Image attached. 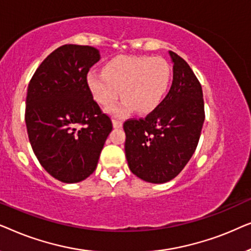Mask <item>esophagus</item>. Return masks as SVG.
Wrapping results in <instances>:
<instances>
[{
    "label": "esophagus",
    "mask_w": 251,
    "mask_h": 251,
    "mask_svg": "<svg viewBox=\"0 0 251 251\" xmlns=\"http://www.w3.org/2000/svg\"><path fill=\"white\" fill-rule=\"evenodd\" d=\"M122 126H123V122L121 120L113 119V126H114V128H122Z\"/></svg>",
    "instance_id": "1"
}]
</instances>
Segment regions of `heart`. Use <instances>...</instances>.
I'll return each instance as SVG.
<instances>
[{"instance_id":"heart-1","label":"heart","mask_w":251,"mask_h":251,"mask_svg":"<svg viewBox=\"0 0 251 251\" xmlns=\"http://www.w3.org/2000/svg\"><path fill=\"white\" fill-rule=\"evenodd\" d=\"M171 67L163 58L121 56L109 60L104 72L90 71L87 75L89 91L98 104L111 105L121 91V102L107 111L123 115L136 109L139 114L154 111L169 89Z\"/></svg>"}]
</instances>
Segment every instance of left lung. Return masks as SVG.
I'll use <instances>...</instances> for the list:
<instances>
[{
    "label": "left lung",
    "mask_w": 251,
    "mask_h": 251,
    "mask_svg": "<svg viewBox=\"0 0 251 251\" xmlns=\"http://www.w3.org/2000/svg\"><path fill=\"white\" fill-rule=\"evenodd\" d=\"M173 84L162 102L145 119L128 120L126 157L133 175L153 184L174 179L193 155L204 122L203 95L188 64L169 51Z\"/></svg>",
    "instance_id": "obj_1"
}]
</instances>
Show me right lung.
Segmentation results:
<instances>
[{
  "instance_id": "right-lung-1",
  "label": "right lung",
  "mask_w": 251,
  "mask_h": 251,
  "mask_svg": "<svg viewBox=\"0 0 251 251\" xmlns=\"http://www.w3.org/2000/svg\"><path fill=\"white\" fill-rule=\"evenodd\" d=\"M100 59L94 47L65 44L42 61L28 84L25 122L33 152L56 179L73 184L94 173L111 133L87 84Z\"/></svg>"
}]
</instances>
